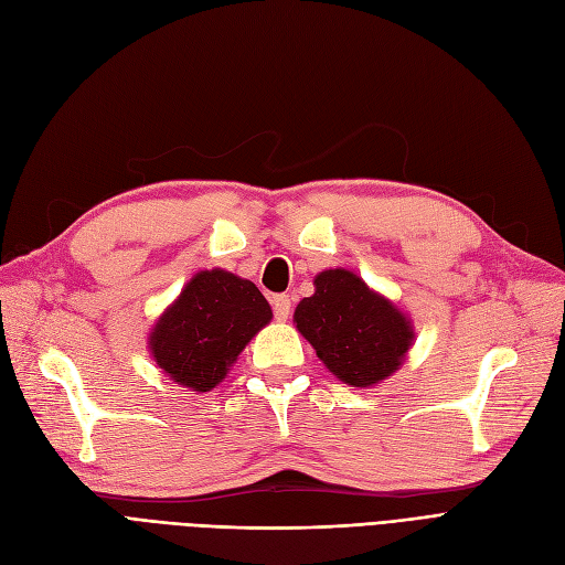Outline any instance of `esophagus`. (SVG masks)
Instances as JSON below:
<instances>
[{
    "mask_svg": "<svg viewBox=\"0 0 565 565\" xmlns=\"http://www.w3.org/2000/svg\"><path fill=\"white\" fill-rule=\"evenodd\" d=\"M273 303V313H276V320H287L289 318V311H292V301H289L287 295H276L270 299Z\"/></svg>",
    "mask_w": 565,
    "mask_h": 565,
    "instance_id": "1",
    "label": "esophagus"
}]
</instances>
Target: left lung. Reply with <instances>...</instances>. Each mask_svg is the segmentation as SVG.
<instances>
[{
	"mask_svg": "<svg viewBox=\"0 0 565 565\" xmlns=\"http://www.w3.org/2000/svg\"><path fill=\"white\" fill-rule=\"evenodd\" d=\"M313 287L295 324L339 382L372 388L401 370L415 344L413 318L347 268L320 270Z\"/></svg>",
	"mask_w": 565,
	"mask_h": 565,
	"instance_id": "8db88e82",
	"label": "left lung"
}]
</instances>
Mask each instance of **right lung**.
Segmentation results:
<instances>
[{
	"label": "right lung",
	"instance_id": "1",
	"mask_svg": "<svg viewBox=\"0 0 565 565\" xmlns=\"http://www.w3.org/2000/svg\"><path fill=\"white\" fill-rule=\"evenodd\" d=\"M273 311L252 280L224 268L198 270L148 334V351L169 380L212 391Z\"/></svg>",
	"mask_w": 565,
	"mask_h": 565
}]
</instances>
